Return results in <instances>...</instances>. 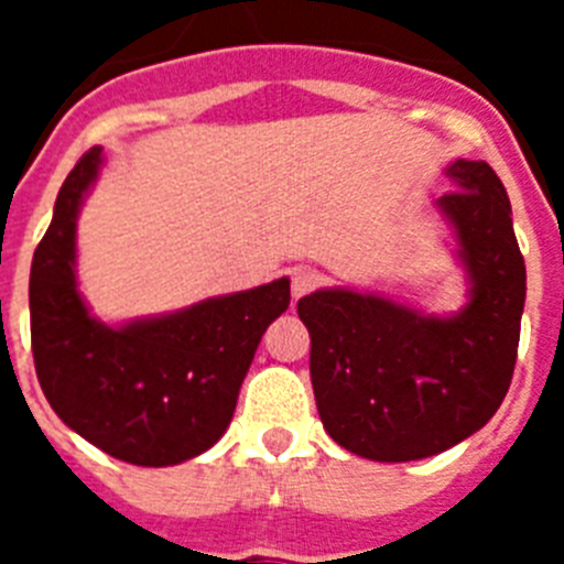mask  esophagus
Instances as JSON below:
<instances>
[{
  "label": "esophagus",
  "instance_id": "esophagus-1",
  "mask_svg": "<svg viewBox=\"0 0 564 564\" xmlns=\"http://www.w3.org/2000/svg\"><path fill=\"white\" fill-rule=\"evenodd\" d=\"M318 271H313V268H293L291 271V291H293V299L305 296V293H311L313 288L318 285Z\"/></svg>",
  "mask_w": 564,
  "mask_h": 564
}]
</instances>
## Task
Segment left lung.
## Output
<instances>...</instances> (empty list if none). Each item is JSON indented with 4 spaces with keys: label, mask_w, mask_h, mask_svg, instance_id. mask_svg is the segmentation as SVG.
<instances>
[{
    "label": "left lung",
    "mask_w": 564,
    "mask_h": 564,
    "mask_svg": "<svg viewBox=\"0 0 564 564\" xmlns=\"http://www.w3.org/2000/svg\"><path fill=\"white\" fill-rule=\"evenodd\" d=\"M446 174L460 188L437 206L471 276L463 313L423 316L356 291H316L296 305L318 417L367 460H421L466 441L500 410L514 376L525 259L506 186L486 161H455Z\"/></svg>",
    "instance_id": "1"
}]
</instances>
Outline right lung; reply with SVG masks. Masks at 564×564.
I'll return each instance as SVG.
<instances>
[{
  "instance_id": "obj_1",
  "label": "right lung",
  "mask_w": 564,
  "mask_h": 564,
  "mask_svg": "<svg viewBox=\"0 0 564 564\" xmlns=\"http://www.w3.org/2000/svg\"><path fill=\"white\" fill-rule=\"evenodd\" d=\"M101 147L82 154L30 268V341L44 398L84 441L134 466L203 455L231 423L259 338L291 305V282L104 327L76 291V217Z\"/></svg>"
}]
</instances>
